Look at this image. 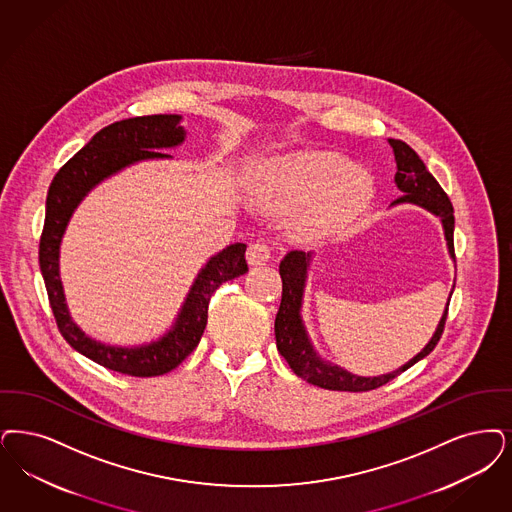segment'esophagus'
<instances>
[{"label":"esophagus","mask_w":512,"mask_h":512,"mask_svg":"<svg viewBox=\"0 0 512 512\" xmlns=\"http://www.w3.org/2000/svg\"><path fill=\"white\" fill-rule=\"evenodd\" d=\"M270 246L266 242H253L247 247V261L249 265H265L266 261L270 259Z\"/></svg>","instance_id":"esophagus-1"}]
</instances>
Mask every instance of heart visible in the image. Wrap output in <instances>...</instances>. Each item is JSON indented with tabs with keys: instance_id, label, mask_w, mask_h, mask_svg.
Segmentation results:
<instances>
[{
	"instance_id": "obj_1",
	"label": "heart",
	"mask_w": 512,
	"mask_h": 512,
	"mask_svg": "<svg viewBox=\"0 0 512 512\" xmlns=\"http://www.w3.org/2000/svg\"><path fill=\"white\" fill-rule=\"evenodd\" d=\"M259 194L274 209L303 205L299 225L308 234H328L348 223L368 200V173L345 156L301 150L268 160L257 173Z\"/></svg>"
}]
</instances>
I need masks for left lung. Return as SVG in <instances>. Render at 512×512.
I'll list each match as a JSON object with an SVG mask.
<instances>
[{"mask_svg":"<svg viewBox=\"0 0 512 512\" xmlns=\"http://www.w3.org/2000/svg\"><path fill=\"white\" fill-rule=\"evenodd\" d=\"M390 146L394 150V160H396V175L394 181L398 188L404 192L394 204L402 202H411V204L423 205L434 215L442 219L446 240H448V249L451 257L455 259V249H453V205H451L448 194L442 190V186L432 177L423 164V160L417 156V152L398 139H389ZM308 261L310 253L303 251H289L286 257L280 263V276H282V303L276 314L274 322V333H276V347L278 352L286 358L289 368L293 369L295 375L305 379L310 385L322 387L328 390H347V392H366V390L379 389L387 385L394 377H398L402 371L411 368L417 364L421 358L432 352V348L438 345L450 303L442 314V320L438 328L434 331L429 345L423 348L415 358H411L406 366H402L387 375L379 377H358L352 375L345 369L337 368L322 362L316 352L312 350V345L308 341L307 331L303 328L301 322V301H303V287H305V278H307ZM453 293V291H451Z\"/></svg>","mask_w":512,"mask_h":512,"instance_id":"left-lung-1","label":"left lung"}]
</instances>
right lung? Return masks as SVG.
<instances>
[{
    "label": "right lung",
    "instance_id": "obj_1",
    "mask_svg": "<svg viewBox=\"0 0 512 512\" xmlns=\"http://www.w3.org/2000/svg\"><path fill=\"white\" fill-rule=\"evenodd\" d=\"M179 122L181 116L175 114H154L104 127L74 158L62 165L53 177L45 202L40 270L57 328L66 343L89 360L131 377L164 375L177 368L198 347L207 324L211 295L223 282L247 272L246 244H232L211 257L190 289L173 329L160 341L135 348L97 343L72 322L59 278V246L72 211L95 184L135 162L171 158L160 152V148L183 143L184 129Z\"/></svg>",
    "mask_w": 512,
    "mask_h": 512
}]
</instances>
